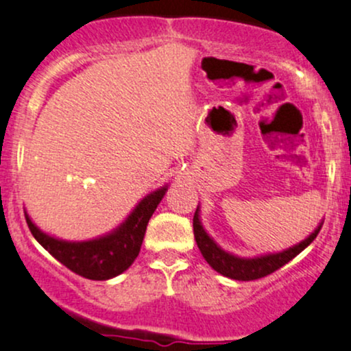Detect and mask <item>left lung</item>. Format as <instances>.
I'll return each mask as SVG.
<instances>
[{"label": "left lung", "instance_id": "left-lung-1", "mask_svg": "<svg viewBox=\"0 0 351 351\" xmlns=\"http://www.w3.org/2000/svg\"><path fill=\"white\" fill-rule=\"evenodd\" d=\"M322 224H324V221L318 224L315 231H313L308 237H305V239L300 241L299 244L285 249V251L263 254V256L256 257H239L224 251V249L221 247V245H217L216 241L204 231L199 219V206L196 208L195 217H193V231H195L196 244H198L199 251L203 254L204 259H206V263L211 265L216 272H219L221 276L229 277V279L234 280H256L276 272L277 269H280L282 265H285L289 261H292L297 254H300L313 239H315L318 232H320Z\"/></svg>", "mask_w": 351, "mask_h": 351}]
</instances>
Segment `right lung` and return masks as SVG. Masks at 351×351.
Listing matches in <instances>:
<instances>
[{"label":"right lung","instance_id":"add662e5","mask_svg":"<svg viewBox=\"0 0 351 351\" xmlns=\"http://www.w3.org/2000/svg\"><path fill=\"white\" fill-rule=\"evenodd\" d=\"M158 188L140 201L127 219L107 234L88 241H64L43 232L24 211L26 223L34 239L51 256L72 272L90 280H107L127 271L138 256L148 221L167 193Z\"/></svg>","mask_w":351,"mask_h":351}]
</instances>
